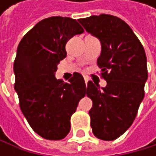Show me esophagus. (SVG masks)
<instances>
[{
    "instance_id": "34e87169",
    "label": "esophagus",
    "mask_w": 156,
    "mask_h": 156,
    "mask_svg": "<svg viewBox=\"0 0 156 156\" xmlns=\"http://www.w3.org/2000/svg\"><path fill=\"white\" fill-rule=\"evenodd\" d=\"M84 80H85V83H86V85L88 84V82H89V79L87 76H84Z\"/></svg>"
}]
</instances>
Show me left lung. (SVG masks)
<instances>
[{"instance_id":"1","label":"left lung","mask_w":156,"mask_h":156,"mask_svg":"<svg viewBox=\"0 0 156 156\" xmlns=\"http://www.w3.org/2000/svg\"><path fill=\"white\" fill-rule=\"evenodd\" d=\"M86 32L101 43L97 60L106 87L90 80L87 96L93 100L90 109L94 135L114 140L133 123L144 98L148 79L145 50L132 29L114 16L102 14L79 20Z\"/></svg>"}]
</instances>
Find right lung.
I'll return each mask as SVG.
<instances>
[{"instance_id": "right-lung-1", "label": "right lung", "mask_w": 156, "mask_h": 156, "mask_svg": "<svg viewBox=\"0 0 156 156\" xmlns=\"http://www.w3.org/2000/svg\"><path fill=\"white\" fill-rule=\"evenodd\" d=\"M82 33L76 20L51 16L39 21L17 47L15 91L29 124L46 140H59L69 133L70 118L86 94L80 73H74L69 82L55 77L59 62L66 57L67 41Z\"/></svg>"}]
</instances>
